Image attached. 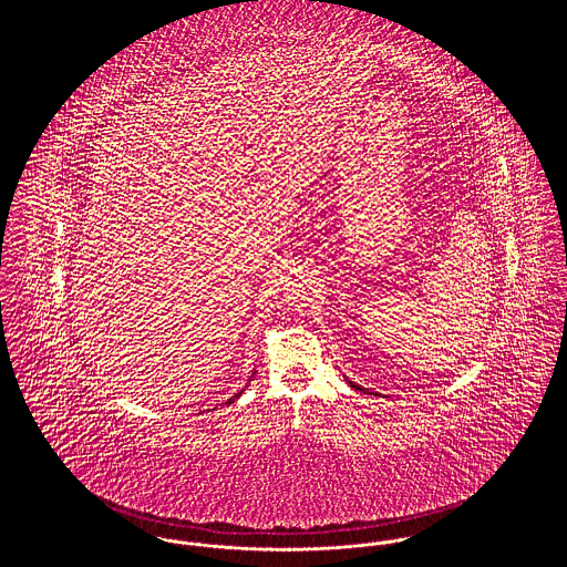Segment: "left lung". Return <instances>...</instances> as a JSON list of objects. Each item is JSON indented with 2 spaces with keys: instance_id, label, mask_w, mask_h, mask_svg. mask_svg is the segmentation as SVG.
Wrapping results in <instances>:
<instances>
[{
  "instance_id": "1",
  "label": "left lung",
  "mask_w": 567,
  "mask_h": 567,
  "mask_svg": "<svg viewBox=\"0 0 567 567\" xmlns=\"http://www.w3.org/2000/svg\"><path fill=\"white\" fill-rule=\"evenodd\" d=\"M351 382V380H349ZM352 389H357V391H365L368 393V389H363V386H359V384H354V382H351ZM374 395H378V393H374Z\"/></svg>"
}]
</instances>
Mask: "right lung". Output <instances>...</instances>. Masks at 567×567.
Instances as JSON below:
<instances>
[{
  "label": "right lung",
  "mask_w": 567,
  "mask_h": 567,
  "mask_svg": "<svg viewBox=\"0 0 567 567\" xmlns=\"http://www.w3.org/2000/svg\"><path fill=\"white\" fill-rule=\"evenodd\" d=\"M240 395H243V391H240V393H236V395H234V398H231V400H227V404H231V402H234V400H238V398H240Z\"/></svg>",
  "instance_id": "obj_1"
}]
</instances>
